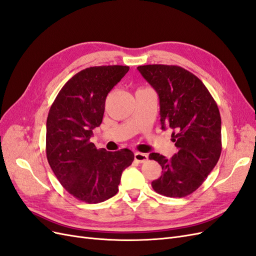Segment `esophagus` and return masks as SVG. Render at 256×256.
<instances>
[{
  "mask_svg": "<svg viewBox=\"0 0 256 256\" xmlns=\"http://www.w3.org/2000/svg\"><path fill=\"white\" fill-rule=\"evenodd\" d=\"M134 160L138 161V162H140V164H143V162L148 160V156H147L146 154H142V152H134Z\"/></svg>",
  "mask_w": 256,
  "mask_h": 256,
  "instance_id": "34e87169",
  "label": "esophagus"
}]
</instances>
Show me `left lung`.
Masks as SVG:
<instances>
[{
  "label": "left lung",
  "mask_w": 256,
  "mask_h": 256,
  "mask_svg": "<svg viewBox=\"0 0 256 256\" xmlns=\"http://www.w3.org/2000/svg\"><path fill=\"white\" fill-rule=\"evenodd\" d=\"M138 70L157 92L161 128L173 130L178 152L172 158L150 154L162 175L152 189L168 198H184L204 182L221 150V116L214 99L196 76L175 65H144Z\"/></svg>",
  "instance_id": "obj_1"
}]
</instances>
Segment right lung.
<instances>
[{
  "instance_id": "obj_1",
  "label": "right lung",
  "mask_w": 256,
  "mask_h": 256,
  "mask_svg": "<svg viewBox=\"0 0 256 256\" xmlns=\"http://www.w3.org/2000/svg\"><path fill=\"white\" fill-rule=\"evenodd\" d=\"M129 70L128 66L85 68L69 79L47 118L46 152L60 184L88 204L104 202L118 191L120 176L134 159L130 150H97L90 141L104 113L106 98Z\"/></svg>"
}]
</instances>
